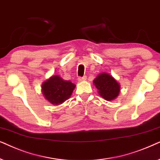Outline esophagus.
I'll list each match as a JSON object with an SVG mask.
<instances>
[{"label": "esophagus", "mask_w": 160, "mask_h": 160, "mask_svg": "<svg viewBox=\"0 0 160 160\" xmlns=\"http://www.w3.org/2000/svg\"><path fill=\"white\" fill-rule=\"evenodd\" d=\"M86 80V76H83V77H80V78H78V80L80 82H82L84 81V80Z\"/></svg>", "instance_id": "esophagus-1"}]
</instances>
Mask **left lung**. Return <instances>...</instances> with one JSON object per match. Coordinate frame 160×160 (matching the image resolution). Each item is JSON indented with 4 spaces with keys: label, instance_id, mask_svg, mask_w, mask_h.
<instances>
[{
    "label": "left lung",
    "instance_id": "left-lung-1",
    "mask_svg": "<svg viewBox=\"0 0 160 160\" xmlns=\"http://www.w3.org/2000/svg\"><path fill=\"white\" fill-rule=\"evenodd\" d=\"M96 88L100 96L108 101H111L118 95L120 88L116 80L107 73H102L98 75L93 80Z\"/></svg>",
    "mask_w": 160,
    "mask_h": 160
}]
</instances>
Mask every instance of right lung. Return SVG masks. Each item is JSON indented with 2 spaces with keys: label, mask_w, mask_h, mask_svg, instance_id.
<instances>
[{
  "label": "right lung",
  "mask_w": 160,
  "mask_h": 160,
  "mask_svg": "<svg viewBox=\"0 0 160 160\" xmlns=\"http://www.w3.org/2000/svg\"><path fill=\"white\" fill-rule=\"evenodd\" d=\"M74 87L75 85L70 81L58 75L52 76L42 85V93L49 102L58 105L69 99Z\"/></svg>",
  "instance_id": "add662e5"
}]
</instances>
